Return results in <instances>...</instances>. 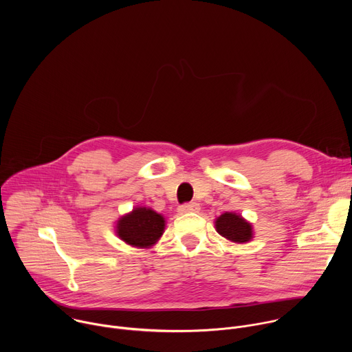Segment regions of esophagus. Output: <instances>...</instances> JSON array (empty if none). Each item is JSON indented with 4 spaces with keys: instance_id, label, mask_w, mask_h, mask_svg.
Instances as JSON below:
<instances>
[{
    "instance_id": "obj_1",
    "label": "esophagus",
    "mask_w": 352,
    "mask_h": 352,
    "mask_svg": "<svg viewBox=\"0 0 352 352\" xmlns=\"http://www.w3.org/2000/svg\"><path fill=\"white\" fill-rule=\"evenodd\" d=\"M179 213H190V212H197L199 210V205L195 202L190 204H184L179 206Z\"/></svg>"
}]
</instances>
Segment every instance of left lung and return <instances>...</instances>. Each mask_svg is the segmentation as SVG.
Listing matches in <instances>:
<instances>
[{
  "instance_id": "obj_1",
  "label": "left lung",
  "mask_w": 352,
  "mask_h": 352,
  "mask_svg": "<svg viewBox=\"0 0 352 352\" xmlns=\"http://www.w3.org/2000/svg\"><path fill=\"white\" fill-rule=\"evenodd\" d=\"M217 232L232 242H248L252 238V226L235 213H224L216 220Z\"/></svg>"
}]
</instances>
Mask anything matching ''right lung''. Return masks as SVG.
Masks as SVG:
<instances>
[{"instance_id": "obj_1", "label": "right lung", "mask_w": 352, "mask_h": 352, "mask_svg": "<svg viewBox=\"0 0 352 352\" xmlns=\"http://www.w3.org/2000/svg\"><path fill=\"white\" fill-rule=\"evenodd\" d=\"M163 231V216L146 208H136L132 213L121 217L117 224L120 238L139 248H147L156 243Z\"/></svg>"}]
</instances>
